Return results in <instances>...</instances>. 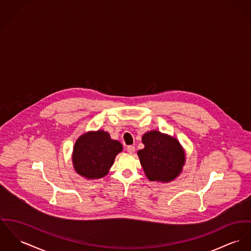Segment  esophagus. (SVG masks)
I'll return each instance as SVG.
<instances>
[{"instance_id":"esophagus-1","label":"esophagus","mask_w":251,"mask_h":251,"mask_svg":"<svg viewBox=\"0 0 251 251\" xmlns=\"http://www.w3.org/2000/svg\"><path fill=\"white\" fill-rule=\"evenodd\" d=\"M135 146H133V145H129V146H127V151H128V153L133 154V153L135 152Z\"/></svg>"}]
</instances>
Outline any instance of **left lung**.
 <instances>
[{"label":"left lung","instance_id":"left-lung-1","mask_svg":"<svg viewBox=\"0 0 251 251\" xmlns=\"http://www.w3.org/2000/svg\"><path fill=\"white\" fill-rule=\"evenodd\" d=\"M144 149L137 154L147 177L152 181L168 182L181 172L185 161L179 142L169 135L151 131L142 136Z\"/></svg>","mask_w":251,"mask_h":251}]
</instances>
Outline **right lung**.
I'll return each mask as SVG.
<instances>
[{"instance_id":"obj_1","label":"right lung","mask_w":251,"mask_h":251,"mask_svg":"<svg viewBox=\"0 0 251 251\" xmlns=\"http://www.w3.org/2000/svg\"><path fill=\"white\" fill-rule=\"evenodd\" d=\"M121 151V143L111 139L107 132L87 133L75 142L73 154L75 169L87 178L103 177L114 164L116 154Z\"/></svg>"}]
</instances>
